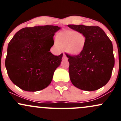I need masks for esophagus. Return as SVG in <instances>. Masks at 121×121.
<instances>
[{"label":"esophagus","mask_w":121,"mask_h":121,"mask_svg":"<svg viewBox=\"0 0 121 121\" xmlns=\"http://www.w3.org/2000/svg\"><path fill=\"white\" fill-rule=\"evenodd\" d=\"M63 60H68V58L67 57V56H66L65 54H63Z\"/></svg>","instance_id":"esophagus-1"}]
</instances>
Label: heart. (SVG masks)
Listing matches in <instances>:
<instances>
[{
    "mask_svg": "<svg viewBox=\"0 0 121 121\" xmlns=\"http://www.w3.org/2000/svg\"><path fill=\"white\" fill-rule=\"evenodd\" d=\"M86 37L83 33L73 30H65L56 35V42L71 55L80 54L86 45Z\"/></svg>",
    "mask_w": 121,
    "mask_h": 121,
    "instance_id": "1",
    "label": "heart"
}]
</instances>
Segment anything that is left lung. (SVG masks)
Returning <instances> with one entry per match:
<instances>
[{"label": "left lung", "instance_id": "left-lung-1", "mask_svg": "<svg viewBox=\"0 0 121 121\" xmlns=\"http://www.w3.org/2000/svg\"><path fill=\"white\" fill-rule=\"evenodd\" d=\"M86 37V45L79 55L67 54L69 63V73L74 86L84 91H92L108 83L114 66L111 41L99 26L68 25Z\"/></svg>", "mask_w": 121, "mask_h": 121}]
</instances>
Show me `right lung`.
<instances>
[{
  "instance_id": "add662e5",
  "label": "right lung",
  "mask_w": 121,
  "mask_h": 121,
  "mask_svg": "<svg viewBox=\"0 0 121 121\" xmlns=\"http://www.w3.org/2000/svg\"><path fill=\"white\" fill-rule=\"evenodd\" d=\"M61 27L46 25L25 27L15 33L8 45L5 65L10 80L19 88L34 92L47 87L63 54L50 49L53 36Z\"/></svg>"
}]
</instances>
